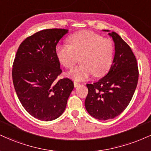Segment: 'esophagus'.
<instances>
[{"instance_id": "1", "label": "esophagus", "mask_w": 151, "mask_h": 151, "mask_svg": "<svg viewBox=\"0 0 151 151\" xmlns=\"http://www.w3.org/2000/svg\"><path fill=\"white\" fill-rule=\"evenodd\" d=\"M74 87H77V86H80V83L77 82V81H74Z\"/></svg>"}]
</instances>
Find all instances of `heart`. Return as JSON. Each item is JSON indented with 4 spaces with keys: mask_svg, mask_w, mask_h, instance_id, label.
<instances>
[{
    "mask_svg": "<svg viewBox=\"0 0 151 151\" xmlns=\"http://www.w3.org/2000/svg\"><path fill=\"white\" fill-rule=\"evenodd\" d=\"M70 45H59L56 55L66 68H72L80 58L81 63L67 74L77 81L104 76L111 68L115 48L112 41L91 31H81L70 36Z\"/></svg>",
    "mask_w": 151,
    "mask_h": 151,
    "instance_id": "heart-1",
    "label": "heart"
}]
</instances>
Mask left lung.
<instances>
[{
    "instance_id": "1",
    "label": "left lung",
    "mask_w": 151,
    "mask_h": 151,
    "mask_svg": "<svg viewBox=\"0 0 151 151\" xmlns=\"http://www.w3.org/2000/svg\"><path fill=\"white\" fill-rule=\"evenodd\" d=\"M115 43V57L108 74L93 83L86 84L88 93L85 108L99 120L113 119L128 106L137 88L139 69L129 45L117 33L109 30Z\"/></svg>"
}]
</instances>
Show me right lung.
<instances>
[{
  "label": "right lung",
  "instance_id": "1",
  "mask_svg": "<svg viewBox=\"0 0 151 151\" xmlns=\"http://www.w3.org/2000/svg\"><path fill=\"white\" fill-rule=\"evenodd\" d=\"M68 32L48 29L27 37L19 46L12 65V81L18 99L27 112L42 121L59 117L74 88L68 78L56 80L62 73L56 46Z\"/></svg>",
  "mask_w": 151,
  "mask_h": 151
}]
</instances>
